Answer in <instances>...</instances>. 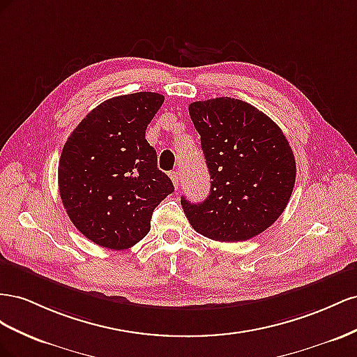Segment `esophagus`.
<instances>
[{
    "mask_svg": "<svg viewBox=\"0 0 357 357\" xmlns=\"http://www.w3.org/2000/svg\"><path fill=\"white\" fill-rule=\"evenodd\" d=\"M170 178H172L173 185H175V188L178 190V187H179V176H178V172H172V173H170Z\"/></svg>",
    "mask_w": 357,
    "mask_h": 357,
    "instance_id": "obj_1",
    "label": "esophagus"
}]
</instances>
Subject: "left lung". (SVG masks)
<instances>
[{"label": "left lung", "instance_id": "left-lung-1", "mask_svg": "<svg viewBox=\"0 0 357 357\" xmlns=\"http://www.w3.org/2000/svg\"><path fill=\"white\" fill-rule=\"evenodd\" d=\"M211 175L200 203L181 197L200 235L241 242L260 235L286 209L296 181V161L281 128L245 101L220 97L188 106Z\"/></svg>", "mask_w": 357, "mask_h": 357}]
</instances>
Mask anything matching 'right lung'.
I'll use <instances>...</instances> for the list:
<instances>
[{
	"instance_id": "add662e5",
	"label": "right lung",
	"mask_w": 357,
	"mask_h": 357,
	"mask_svg": "<svg viewBox=\"0 0 357 357\" xmlns=\"http://www.w3.org/2000/svg\"><path fill=\"white\" fill-rule=\"evenodd\" d=\"M162 101L157 93L109 98L80 121L61 152V200L76 229L100 247L126 250L144 239L152 212L175 190L145 139Z\"/></svg>"
}]
</instances>
